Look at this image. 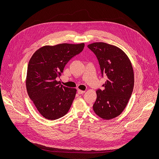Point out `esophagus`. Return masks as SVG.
<instances>
[{
  "mask_svg": "<svg viewBox=\"0 0 159 159\" xmlns=\"http://www.w3.org/2000/svg\"><path fill=\"white\" fill-rule=\"evenodd\" d=\"M77 93H78L79 94H84L85 93V91H84V90H81L80 89H78L77 90Z\"/></svg>",
  "mask_w": 159,
  "mask_h": 159,
  "instance_id": "1",
  "label": "esophagus"
}]
</instances>
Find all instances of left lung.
Instances as JSON below:
<instances>
[{"instance_id": "left-lung-1", "label": "left lung", "mask_w": 159, "mask_h": 159, "mask_svg": "<svg viewBox=\"0 0 159 159\" xmlns=\"http://www.w3.org/2000/svg\"><path fill=\"white\" fill-rule=\"evenodd\" d=\"M87 47L98 60L102 77H107L102 85L104 89L96 90L94 111L104 120L115 118L125 109L133 93L132 65L126 53L114 45L99 42L90 44Z\"/></svg>"}]
</instances>
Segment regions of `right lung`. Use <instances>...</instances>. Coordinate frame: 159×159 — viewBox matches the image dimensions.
Here are the masks:
<instances>
[{"label": "right lung", "mask_w": 159, "mask_h": 159, "mask_svg": "<svg viewBox=\"0 0 159 159\" xmlns=\"http://www.w3.org/2000/svg\"><path fill=\"white\" fill-rule=\"evenodd\" d=\"M84 46V43L44 46L31 57L27 70V92L46 119L57 120L70 109L77 90L61 85L56 79L60 77L66 64L82 52Z\"/></svg>", "instance_id": "obj_1"}]
</instances>
